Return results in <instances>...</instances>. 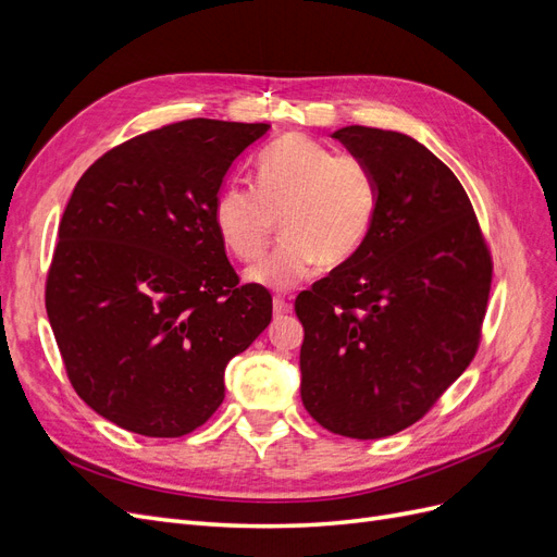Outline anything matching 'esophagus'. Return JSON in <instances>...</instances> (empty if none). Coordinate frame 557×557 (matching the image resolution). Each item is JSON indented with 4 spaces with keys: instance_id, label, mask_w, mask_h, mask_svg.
I'll use <instances>...</instances> for the list:
<instances>
[{
    "instance_id": "obj_1",
    "label": "esophagus",
    "mask_w": 557,
    "mask_h": 557,
    "mask_svg": "<svg viewBox=\"0 0 557 557\" xmlns=\"http://www.w3.org/2000/svg\"><path fill=\"white\" fill-rule=\"evenodd\" d=\"M272 311H274V318H281V315H285L290 311V305L285 299H281V297H276L274 299V305H272Z\"/></svg>"
}]
</instances>
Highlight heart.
Instances as JSON below:
<instances>
[{
    "label": "heart",
    "mask_w": 557,
    "mask_h": 557,
    "mask_svg": "<svg viewBox=\"0 0 557 557\" xmlns=\"http://www.w3.org/2000/svg\"><path fill=\"white\" fill-rule=\"evenodd\" d=\"M252 174L256 188L230 183L213 205L218 237L244 262L262 256L281 223L283 242L248 269L250 285L288 293L320 262L339 267L364 244L379 207L376 176L364 160L290 134L262 150Z\"/></svg>",
    "instance_id": "b5f03b06"
}]
</instances>
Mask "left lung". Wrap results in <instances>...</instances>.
<instances>
[{"label": "left lung", "mask_w": 557, "mask_h": 557, "mask_svg": "<svg viewBox=\"0 0 557 557\" xmlns=\"http://www.w3.org/2000/svg\"><path fill=\"white\" fill-rule=\"evenodd\" d=\"M332 137L369 164L379 207L360 250L295 301L301 401L315 423L381 440L423 418L469 367L493 262L448 166L401 132Z\"/></svg>", "instance_id": "obj_1"}]
</instances>
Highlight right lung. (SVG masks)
<instances>
[{
    "instance_id": "right-lung-1",
    "label": "right lung",
    "mask_w": 557,
    "mask_h": 557,
    "mask_svg": "<svg viewBox=\"0 0 557 557\" xmlns=\"http://www.w3.org/2000/svg\"><path fill=\"white\" fill-rule=\"evenodd\" d=\"M267 123L195 117L139 134L81 176L46 311L78 397L117 428L183 436L225 399V367L272 320L213 223L232 162Z\"/></svg>"
}]
</instances>
